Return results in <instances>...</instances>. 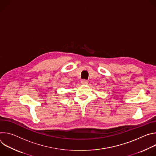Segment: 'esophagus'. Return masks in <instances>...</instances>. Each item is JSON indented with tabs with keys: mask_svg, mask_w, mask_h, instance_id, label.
<instances>
[{
	"mask_svg": "<svg viewBox=\"0 0 156 156\" xmlns=\"http://www.w3.org/2000/svg\"><path fill=\"white\" fill-rule=\"evenodd\" d=\"M81 83L82 84H87L88 83V81L86 80H83L81 81Z\"/></svg>",
	"mask_w": 156,
	"mask_h": 156,
	"instance_id": "1",
	"label": "esophagus"
}]
</instances>
